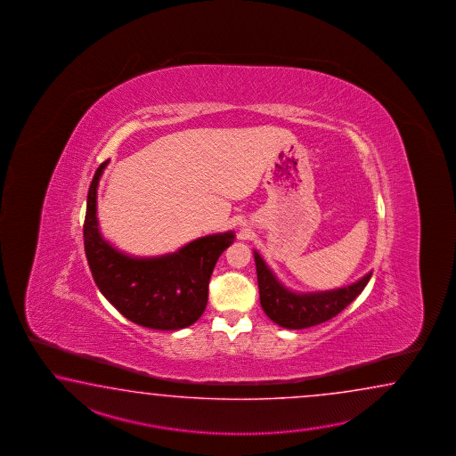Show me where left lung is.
I'll return each mask as SVG.
<instances>
[{"label":"left lung","instance_id":"left-lung-1","mask_svg":"<svg viewBox=\"0 0 456 456\" xmlns=\"http://www.w3.org/2000/svg\"><path fill=\"white\" fill-rule=\"evenodd\" d=\"M254 261L262 310L273 322L287 330H305L338 316L340 311L347 308L359 297L371 277L370 272L363 279L344 289L298 295L287 290L275 279L257 252H254Z\"/></svg>","mask_w":456,"mask_h":456}]
</instances>
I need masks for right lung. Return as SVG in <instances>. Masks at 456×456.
Segmentation results:
<instances>
[{
  "instance_id": "obj_1",
  "label": "right lung",
  "mask_w": 456,
  "mask_h": 456,
  "mask_svg": "<svg viewBox=\"0 0 456 456\" xmlns=\"http://www.w3.org/2000/svg\"><path fill=\"white\" fill-rule=\"evenodd\" d=\"M107 161L97 167L87 192L83 224L85 252L97 289L126 320L150 330H175L194 324L208 300V281L234 234H212L153 259L128 257L109 246L97 228L96 192Z\"/></svg>"
}]
</instances>
